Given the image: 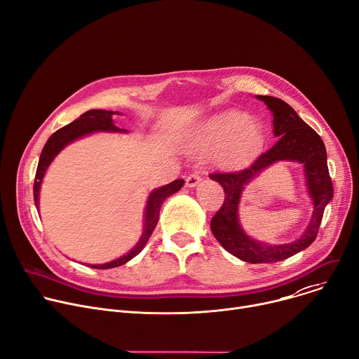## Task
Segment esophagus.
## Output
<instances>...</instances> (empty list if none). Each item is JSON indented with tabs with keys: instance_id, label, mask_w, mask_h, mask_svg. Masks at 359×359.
I'll return each instance as SVG.
<instances>
[{
	"instance_id": "obj_1",
	"label": "esophagus",
	"mask_w": 359,
	"mask_h": 359,
	"mask_svg": "<svg viewBox=\"0 0 359 359\" xmlns=\"http://www.w3.org/2000/svg\"><path fill=\"white\" fill-rule=\"evenodd\" d=\"M201 182H202V177H201V176H198V175H190V176H187V179H186V186H187V187H196Z\"/></svg>"
}]
</instances>
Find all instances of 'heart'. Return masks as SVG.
<instances>
[{"mask_svg": "<svg viewBox=\"0 0 359 359\" xmlns=\"http://www.w3.org/2000/svg\"><path fill=\"white\" fill-rule=\"evenodd\" d=\"M262 142L259 127L250 121L249 114L231 110L215 116L202 130L196 140L201 151L220 149L223 161H236L249 156Z\"/></svg>", "mask_w": 359, "mask_h": 359, "instance_id": "obj_1", "label": "heart"}]
</instances>
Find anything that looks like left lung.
Segmentation results:
<instances>
[{"label": "left lung", "instance_id": "1", "mask_svg": "<svg viewBox=\"0 0 359 359\" xmlns=\"http://www.w3.org/2000/svg\"><path fill=\"white\" fill-rule=\"evenodd\" d=\"M256 99L262 100L272 111L273 135L278 140L246 168L212 173L209 176L224 190V202L210 220V229L217 242L243 262L271 264L299 253L316 239L323 210L332 201L334 187L328 170L327 149L315 130L283 100L271 95H256ZM279 161H295L304 166L306 184L314 212L299 240L282 245H271L255 241L244 233L238 220V203L244 187Z\"/></svg>", "mask_w": 359, "mask_h": 359}]
</instances>
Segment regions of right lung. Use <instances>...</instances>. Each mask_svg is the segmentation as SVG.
<instances>
[{
    "label": "right lung",
    "mask_w": 359,
    "mask_h": 359,
    "mask_svg": "<svg viewBox=\"0 0 359 359\" xmlns=\"http://www.w3.org/2000/svg\"><path fill=\"white\" fill-rule=\"evenodd\" d=\"M116 114H120V113L118 111H107V110H88L84 114H81L80 118L74 120L73 123H70L67 126L61 127L54 135H51V137L47 140L46 146L41 151L37 173H36V180H34V202H36L37 209L40 205V189H41L43 177H44L48 166L51 165V161L55 158V156L64 147L69 146L74 140H79L84 136L93 135V133H99V132L127 133V130L118 128L117 126L113 124ZM183 184H184V180L179 179L169 184L154 189L149 194L146 209H144L143 233L133 249H130L126 255L111 260V262L102 264V265H87V266H91L94 269H111V268L121 266V265L127 264L130 259L137 256L143 250V248L146 246V243L149 242V238L151 236V233L154 231V227L158 222V213H160V208H161L163 202H165L169 196H172V194H175L176 191H179Z\"/></svg>",
    "instance_id": "add662e5"
}]
</instances>
